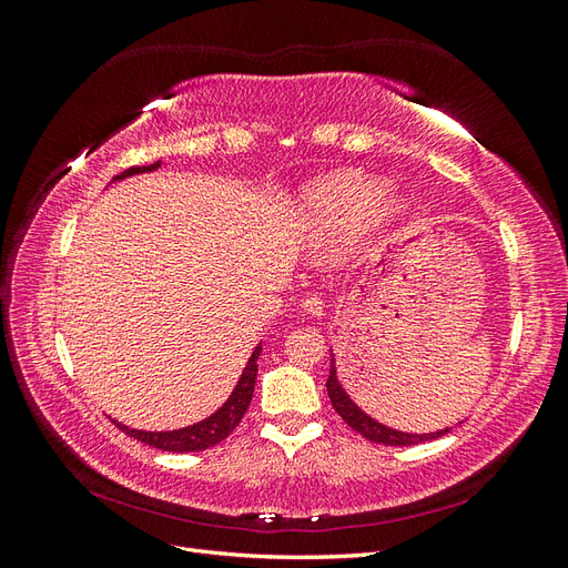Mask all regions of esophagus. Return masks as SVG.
Instances as JSON below:
<instances>
[{"label":"esophagus","mask_w":568,"mask_h":568,"mask_svg":"<svg viewBox=\"0 0 568 568\" xmlns=\"http://www.w3.org/2000/svg\"><path fill=\"white\" fill-rule=\"evenodd\" d=\"M301 307H303V313H305V315H311V317H320V315H324V301H322L317 294L305 296V298H303V303H301Z\"/></svg>","instance_id":"1"}]
</instances>
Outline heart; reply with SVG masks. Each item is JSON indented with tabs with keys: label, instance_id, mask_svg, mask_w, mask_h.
Here are the masks:
<instances>
[{
	"label": "heart",
	"instance_id": "b5f03b06",
	"mask_svg": "<svg viewBox=\"0 0 568 568\" xmlns=\"http://www.w3.org/2000/svg\"><path fill=\"white\" fill-rule=\"evenodd\" d=\"M305 209L320 232L338 234L357 227L365 217L374 225H386L403 213L405 203L398 194L388 192L382 180L343 173L311 189L305 196Z\"/></svg>",
	"mask_w": 568,
	"mask_h": 568
}]
</instances>
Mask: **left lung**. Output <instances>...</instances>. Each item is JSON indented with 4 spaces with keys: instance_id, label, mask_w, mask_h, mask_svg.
Segmentation results:
<instances>
[{
    "instance_id": "1",
    "label": "left lung",
    "mask_w": 568,
    "mask_h": 568,
    "mask_svg": "<svg viewBox=\"0 0 568 568\" xmlns=\"http://www.w3.org/2000/svg\"><path fill=\"white\" fill-rule=\"evenodd\" d=\"M326 393H329V400L334 405V409L341 415V419L346 422L353 432H357L359 436H365L372 443H382V445H417V443H426L440 438L450 432V428H443V432L436 434H405V432H395L390 426H384L376 419H372L369 415H365L359 409L351 395L343 390L341 382L336 379V365H334V355H332V369H329V379H326Z\"/></svg>"
}]
</instances>
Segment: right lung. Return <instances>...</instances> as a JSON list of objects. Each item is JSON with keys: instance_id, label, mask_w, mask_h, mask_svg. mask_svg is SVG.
Wrapping results in <instances>:
<instances>
[{"instance_id": "obj_1", "label": "right lung", "mask_w": 568, "mask_h": 568, "mask_svg": "<svg viewBox=\"0 0 568 568\" xmlns=\"http://www.w3.org/2000/svg\"><path fill=\"white\" fill-rule=\"evenodd\" d=\"M159 165H161V161L151 163V165H134V168H128L125 173L115 175L113 180H123V178L140 175V173H151V170H156ZM261 351H263V346L257 343L255 351L248 357V363H246L242 376H239V382H236L232 395L227 398V403L222 405L211 417H205V419H201L192 426L178 428V432H140V428H130L125 424H118V422H113V424L120 428V432L128 434L130 438L142 440V443L151 445V448H159V450H165V453H199V450H205V448H213V445H217L220 440H225L246 415V409H248L251 398H253L255 376H257V357H261Z\"/></svg>"}]
</instances>
